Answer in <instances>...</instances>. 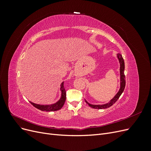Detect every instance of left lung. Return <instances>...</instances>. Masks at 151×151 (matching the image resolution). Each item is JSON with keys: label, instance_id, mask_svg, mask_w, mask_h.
Listing matches in <instances>:
<instances>
[{"label": "left lung", "instance_id": "obj_1", "mask_svg": "<svg viewBox=\"0 0 151 151\" xmlns=\"http://www.w3.org/2000/svg\"><path fill=\"white\" fill-rule=\"evenodd\" d=\"M117 57L118 60H119L120 63V88L119 91H118V93L115 95V96L112 99L110 100V101L109 103L104 104H101V105H94V104H89L88 101L85 100L86 103L88 104L89 106L94 109H105L111 106L113 104H115L117 100L119 99L120 96L122 93L124 91L125 87V76L124 74V70H125V63H124V60L122 56V55L120 53H118L117 54Z\"/></svg>", "mask_w": 151, "mask_h": 151}]
</instances>
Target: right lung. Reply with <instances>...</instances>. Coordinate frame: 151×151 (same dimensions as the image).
I'll use <instances>...</instances> for the list:
<instances>
[{
	"label": "right lung",
	"instance_id": "add662e5",
	"mask_svg": "<svg viewBox=\"0 0 151 151\" xmlns=\"http://www.w3.org/2000/svg\"><path fill=\"white\" fill-rule=\"evenodd\" d=\"M60 90L62 92L61 94V98L59 99L57 103L52 104H48V105H43V104H37L34 103H32L31 101L30 103L34 106L35 108L40 109V110L42 111H57L59 109H61L63 104L65 103V99H66V91L64 88V86H63V82L60 85Z\"/></svg>",
	"mask_w": 151,
	"mask_h": 151
}]
</instances>
